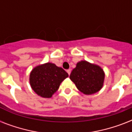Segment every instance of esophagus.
<instances>
[{"label": "esophagus", "instance_id": "1", "mask_svg": "<svg viewBox=\"0 0 132 132\" xmlns=\"http://www.w3.org/2000/svg\"><path fill=\"white\" fill-rule=\"evenodd\" d=\"M71 69L67 70V73L69 74V75H70V74H71Z\"/></svg>", "mask_w": 132, "mask_h": 132}]
</instances>
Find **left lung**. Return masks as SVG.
I'll use <instances>...</instances> for the list:
<instances>
[{
    "label": "left lung",
    "instance_id": "8db88e82",
    "mask_svg": "<svg viewBox=\"0 0 132 132\" xmlns=\"http://www.w3.org/2000/svg\"><path fill=\"white\" fill-rule=\"evenodd\" d=\"M104 77V71L99 65L85 60L77 63L69 77L79 91L86 95L98 92L103 87Z\"/></svg>",
    "mask_w": 132,
    "mask_h": 132
}]
</instances>
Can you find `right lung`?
Wrapping results in <instances>:
<instances>
[{"instance_id":"right-lung-1","label":"right lung","mask_w":132,"mask_h":132,"mask_svg":"<svg viewBox=\"0 0 132 132\" xmlns=\"http://www.w3.org/2000/svg\"><path fill=\"white\" fill-rule=\"evenodd\" d=\"M68 77L63 69L48 62L35 67L30 72L29 80L31 88L38 96L50 98Z\"/></svg>"}]
</instances>
